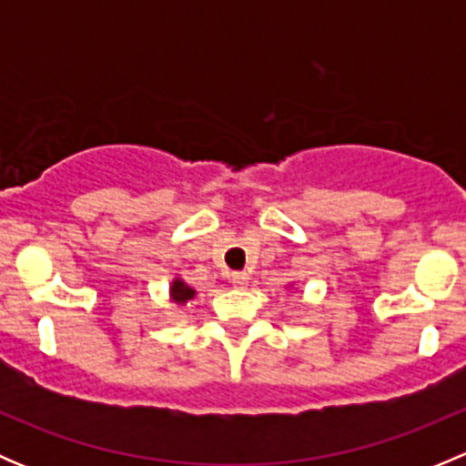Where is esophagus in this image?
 <instances>
[{
	"label": "esophagus",
	"mask_w": 466,
	"mask_h": 466,
	"mask_svg": "<svg viewBox=\"0 0 466 466\" xmlns=\"http://www.w3.org/2000/svg\"><path fill=\"white\" fill-rule=\"evenodd\" d=\"M248 281H250V275H248V272H232V277H229V284H232L234 289H246Z\"/></svg>",
	"instance_id": "esophagus-1"
}]
</instances>
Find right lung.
Returning <instances> with one entry per match:
<instances>
[{
    "instance_id": "right-lung-1",
    "label": "right lung",
    "mask_w": 466,
    "mask_h": 466,
    "mask_svg": "<svg viewBox=\"0 0 466 466\" xmlns=\"http://www.w3.org/2000/svg\"><path fill=\"white\" fill-rule=\"evenodd\" d=\"M194 295H196V290L191 289L185 279H180V277H176V279H173V284L168 286V299H171L173 304H180V307L182 304L191 302V299H194Z\"/></svg>"
}]
</instances>
